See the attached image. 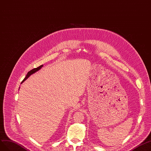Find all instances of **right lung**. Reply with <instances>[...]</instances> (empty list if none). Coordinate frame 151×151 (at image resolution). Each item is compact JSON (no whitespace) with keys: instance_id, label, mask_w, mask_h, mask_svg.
Masks as SVG:
<instances>
[{"instance_id":"1","label":"right lung","mask_w":151,"mask_h":151,"mask_svg":"<svg viewBox=\"0 0 151 151\" xmlns=\"http://www.w3.org/2000/svg\"><path fill=\"white\" fill-rule=\"evenodd\" d=\"M42 67H43V65H41V66H40L39 67H38V68H34V69H33V70H32L31 71H29V72H28L27 76H26V77L24 78V80L22 81V82H21V83H22L23 82H24V81L26 80H27V79L28 78V77H29L30 75H32V74H33V73H35V72L38 71V70H40Z\"/></svg>"}]
</instances>
